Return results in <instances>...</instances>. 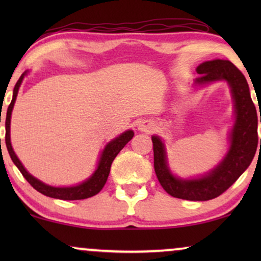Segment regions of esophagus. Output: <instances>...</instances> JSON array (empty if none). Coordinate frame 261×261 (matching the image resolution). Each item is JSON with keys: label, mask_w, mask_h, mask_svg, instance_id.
<instances>
[{"label": "esophagus", "mask_w": 261, "mask_h": 261, "mask_svg": "<svg viewBox=\"0 0 261 261\" xmlns=\"http://www.w3.org/2000/svg\"><path fill=\"white\" fill-rule=\"evenodd\" d=\"M153 128V122L152 121H142V122L139 124V129H140L141 132H151Z\"/></svg>", "instance_id": "34e87169"}]
</instances>
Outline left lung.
<instances>
[{"label":"left lung","mask_w":261,"mask_h":261,"mask_svg":"<svg viewBox=\"0 0 261 261\" xmlns=\"http://www.w3.org/2000/svg\"><path fill=\"white\" fill-rule=\"evenodd\" d=\"M196 71L199 74L195 80L196 85L216 81H226L229 84L235 110L229 149L222 162L209 173L198 178L181 179L171 173L167 166L165 145L159 137L153 135L154 171L164 190L173 197L188 201H209L231 187L252 163L259 145L258 116L247 81L229 60H209L198 65Z\"/></svg>","instance_id":"left-lung-1"}]
</instances>
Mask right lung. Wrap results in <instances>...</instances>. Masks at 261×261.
Listing matches in <instances>:
<instances>
[{"instance_id": "1", "label": "right lung", "mask_w": 261, "mask_h": 261, "mask_svg": "<svg viewBox=\"0 0 261 261\" xmlns=\"http://www.w3.org/2000/svg\"><path fill=\"white\" fill-rule=\"evenodd\" d=\"M26 74H27V71L21 74L19 81L16 82L15 87H14L12 102H10L8 109H7L6 145L13 163L15 164L17 169L20 170V172L22 173V176L26 178V180L35 189V190L39 191L42 195L48 196V197L64 199V201H76V199H85L97 195L98 192L102 190V188L105 187L107 179H108L110 166H112L113 160L115 159V156L117 154H119L121 149L126 146L127 142L130 141V139L134 137V132L126 130L124 133H122L117 138L114 139V140L110 141L109 144H107L105 149H103L101 156H99L97 169H96L95 172L91 174V177L88 178L87 180H84L83 183L74 185V187H66V188H56V187H51V185L42 183L41 180L37 179V178L32 176L31 173L27 172V170L24 169L19 158L16 156L15 152H14L12 144H10V117H12L14 103L16 101V96H17V92H19V88L21 83H22V80Z\"/></svg>"}]
</instances>
